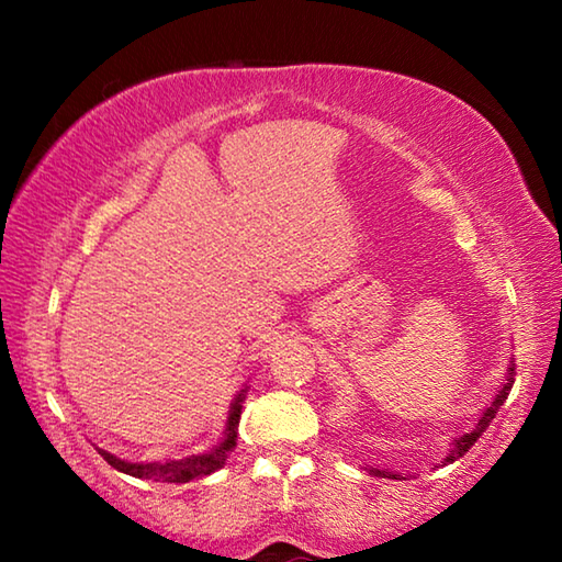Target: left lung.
I'll use <instances>...</instances> for the list:
<instances>
[{
    "label": "left lung",
    "instance_id": "obj_1",
    "mask_svg": "<svg viewBox=\"0 0 562 562\" xmlns=\"http://www.w3.org/2000/svg\"><path fill=\"white\" fill-rule=\"evenodd\" d=\"M513 376H516V367L510 364V367H508V376H506V382H503L501 392L496 394V398H493L491 406L483 408V414H481L479 422H475L473 429H471V431H465V434H461L459 439H453L451 449H449V456H446V459L441 461L443 465H446V463H453L456 459H461V456H463L465 451H469L475 441H479V436L488 429V424L493 422V418H496L498 408L503 406V402H506L508 394H510V389H513ZM367 471L372 473V475H379V479H398V481L404 479V475H398V473H394V471H382V469H367Z\"/></svg>",
    "mask_w": 562,
    "mask_h": 562
}]
</instances>
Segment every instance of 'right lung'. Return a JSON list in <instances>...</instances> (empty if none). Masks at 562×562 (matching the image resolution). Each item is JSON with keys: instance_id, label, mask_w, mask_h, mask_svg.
<instances>
[{"instance_id": "right-lung-1", "label": "right lung", "mask_w": 562, "mask_h": 562, "mask_svg": "<svg viewBox=\"0 0 562 562\" xmlns=\"http://www.w3.org/2000/svg\"><path fill=\"white\" fill-rule=\"evenodd\" d=\"M247 389H243L240 394L235 396V402L231 404V414H227V426H225V439L215 446V449L198 453V456H188V459H178V461H164V463H131V461H121L116 456H111L109 451L99 449V453L106 459L113 469L121 473H128L133 479H150V481H166V483H188L193 479H201V475H211L217 469H223V463L227 459V453L235 449L237 443V424H240V414H243V398H245Z\"/></svg>"}]
</instances>
